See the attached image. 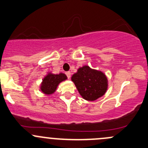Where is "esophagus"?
I'll use <instances>...</instances> for the list:
<instances>
[{
    "instance_id": "esophagus-1",
    "label": "esophagus",
    "mask_w": 148,
    "mask_h": 148,
    "mask_svg": "<svg viewBox=\"0 0 148 148\" xmlns=\"http://www.w3.org/2000/svg\"><path fill=\"white\" fill-rule=\"evenodd\" d=\"M65 74H66V77H67V78L69 79L70 77H71V72H70V71H66V72L65 73Z\"/></svg>"
}]
</instances>
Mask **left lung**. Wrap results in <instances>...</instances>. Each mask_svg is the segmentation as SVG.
Returning a JSON list of instances; mask_svg holds the SVG:
<instances>
[{"label":"left lung","instance_id":"obj_1","mask_svg":"<svg viewBox=\"0 0 148 148\" xmlns=\"http://www.w3.org/2000/svg\"><path fill=\"white\" fill-rule=\"evenodd\" d=\"M71 80L81 96L87 101H95L101 97L108 87L105 74L88 66L79 68L77 72L73 74Z\"/></svg>","mask_w":148,"mask_h":148}]
</instances>
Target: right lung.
Returning a JSON list of instances; mask_svg holds the SVG:
<instances>
[{"mask_svg": "<svg viewBox=\"0 0 148 148\" xmlns=\"http://www.w3.org/2000/svg\"><path fill=\"white\" fill-rule=\"evenodd\" d=\"M66 79V76L62 73L59 74H48L42 82V91L45 94H53L57 89L59 84Z\"/></svg>", "mask_w": 148, "mask_h": 148, "instance_id": "add662e5", "label": "right lung"}]
</instances>
